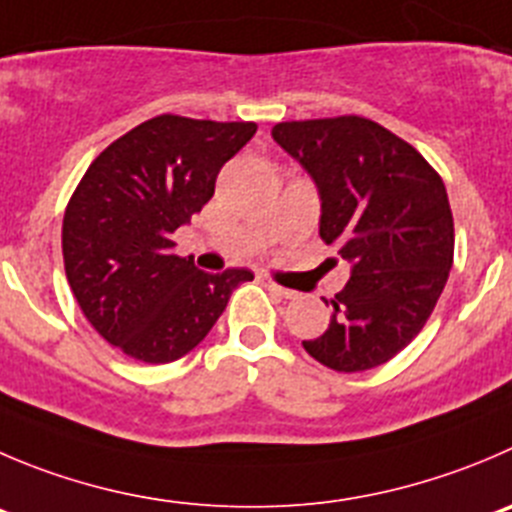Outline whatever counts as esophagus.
Wrapping results in <instances>:
<instances>
[{
    "mask_svg": "<svg viewBox=\"0 0 512 512\" xmlns=\"http://www.w3.org/2000/svg\"><path fill=\"white\" fill-rule=\"evenodd\" d=\"M261 284H264L266 289H269V291H274V294L284 296V299H296V291H291V289H284V286H279V284H276V281L271 279V276H261Z\"/></svg>",
    "mask_w": 512,
    "mask_h": 512,
    "instance_id": "esophagus-1",
    "label": "esophagus"
}]
</instances>
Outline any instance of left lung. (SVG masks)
<instances>
[{
    "label": "left lung",
    "instance_id": "left-lung-1",
    "mask_svg": "<svg viewBox=\"0 0 512 512\" xmlns=\"http://www.w3.org/2000/svg\"><path fill=\"white\" fill-rule=\"evenodd\" d=\"M271 138L311 175L319 236L352 264L329 329L304 349L337 372L379 367L420 334L450 276L445 183L410 143L359 115L279 123Z\"/></svg>",
    "mask_w": 512,
    "mask_h": 512
}]
</instances>
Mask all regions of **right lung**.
<instances>
[{"label":"right lung","mask_w":512,"mask_h":512,"mask_svg":"<svg viewBox=\"0 0 512 512\" xmlns=\"http://www.w3.org/2000/svg\"><path fill=\"white\" fill-rule=\"evenodd\" d=\"M256 123L180 115L145 120L107 145L67 203L62 256L95 332L128 357L168 364L196 349L248 269L206 274L170 248L216 191L218 170Z\"/></svg>","instance_id":"1"}]
</instances>
